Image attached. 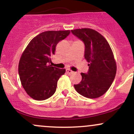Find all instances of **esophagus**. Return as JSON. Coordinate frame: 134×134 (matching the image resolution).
<instances>
[{"instance_id": "1", "label": "esophagus", "mask_w": 134, "mask_h": 134, "mask_svg": "<svg viewBox=\"0 0 134 134\" xmlns=\"http://www.w3.org/2000/svg\"><path fill=\"white\" fill-rule=\"evenodd\" d=\"M66 73H67V74L70 75V74H71L73 73V71H72V70H70L69 69H66Z\"/></svg>"}]
</instances>
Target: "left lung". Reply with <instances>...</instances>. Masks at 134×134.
I'll return each mask as SVG.
<instances>
[{"mask_svg": "<svg viewBox=\"0 0 134 134\" xmlns=\"http://www.w3.org/2000/svg\"><path fill=\"white\" fill-rule=\"evenodd\" d=\"M84 43V58L89 62L87 73H81L82 81L74 87L78 93L88 98H99L111 86L116 72L113 52L107 40L90 28L71 30Z\"/></svg>", "mask_w": 134, "mask_h": 134, "instance_id": "obj_1", "label": "left lung"}]
</instances>
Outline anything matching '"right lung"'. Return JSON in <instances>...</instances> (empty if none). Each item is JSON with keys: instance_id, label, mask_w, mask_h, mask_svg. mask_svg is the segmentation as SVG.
I'll return each instance as SVG.
<instances>
[{"instance_id": "add662e5", "label": "right lung", "mask_w": 134, "mask_h": 134, "mask_svg": "<svg viewBox=\"0 0 134 134\" xmlns=\"http://www.w3.org/2000/svg\"><path fill=\"white\" fill-rule=\"evenodd\" d=\"M70 31H48L37 35L30 41L20 58L18 72L23 88L34 99L42 101L56 91L57 81L65 72L50 65L51 57L60 41Z\"/></svg>"}]
</instances>
